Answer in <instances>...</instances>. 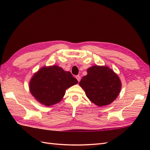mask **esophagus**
I'll use <instances>...</instances> for the list:
<instances>
[{
    "instance_id": "esophagus-1",
    "label": "esophagus",
    "mask_w": 150,
    "mask_h": 150,
    "mask_svg": "<svg viewBox=\"0 0 150 150\" xmlns=\"http://www.w3.org/2000/svg\"><path fill=\"white\" fill-rule=\"evenodd\" d=\"M76 78L77 79V80L78 81V82H79L80 80H81V76H79V75L76 76Z\"/></svg>"
}]
</instances>
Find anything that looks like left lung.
Instances as JSON below:
<instances>
[{"instance_id": "obj_1", "label": "left lung", "mask_w": 150, "mask_h": 150, "mask_svg": "<svg viewBox=\"0 0 150 150\" xmlns=\"http://www.w3.org/2000/svg\"><path fill=\"white\" fill-rule=\"evenodd\" d=\"M79 82L86 96L98 106L110 104L118 96L121 82L114 71L106 66H93Z\"/></svg>"}]
</instances>
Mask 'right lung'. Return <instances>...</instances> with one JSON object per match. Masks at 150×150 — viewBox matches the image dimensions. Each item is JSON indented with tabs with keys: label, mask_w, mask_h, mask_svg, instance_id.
Listing matches in <instances>:
<instances>
[{
	"label": "right lung",
	"mask_w": 150,
	"mask_h": 150,
	"mask_svg": "<svg viewBox=\"0 0 150 150\" xmlns=\"http://www.w3.org/2000/svg\"><path fill=\"white\" fill-rule=\"evenodd\" d=\"M78 83L71 72L61 67L44 66L31 78L29 90L39 103L51 106L62 100L67 89Z\"/></svg>",
	"instance_id": "add662e5"
}]
</instances>
